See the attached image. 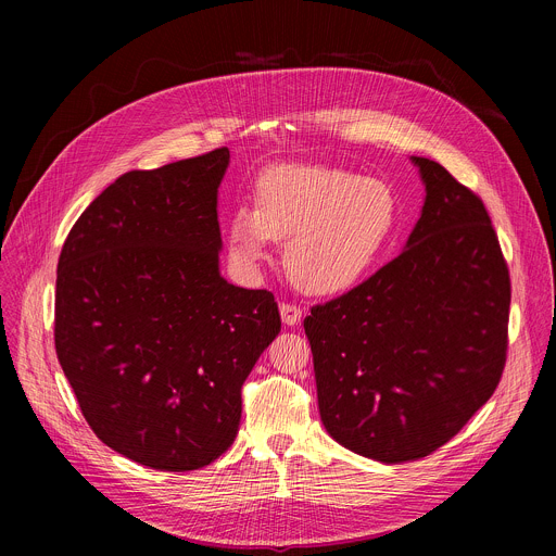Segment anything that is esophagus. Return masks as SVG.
<instances>
[{"mask_svg":"<svg viewBox=\"0 0 556 556\" xmlns=\"http://www.w3.org/2000/svg\"><path fill=\"white\" fill-rule=\"evenodd\" d=\"M279 312H281V321L286 326H296L301 321V314H303V309L294 303H281Z\"/></svg>","mask_w":556,"mask_h":556,"instance_id":"esophagus-1","label":"esophagus"}]
</instances>
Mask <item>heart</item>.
Wrapping results in <instances>:
<instances>
[{"mask_svg": "<svg viewBox=\"0 0 556 556\" xmlns=\"http://www.w3.org/2000/svg\"><path fill=\"white\" fill-rule=\"evenodd\" d=\"M255 208L228 217V247L253 266L273 240L286 244L290 279L307 294H339L374 266L399 222V202L380 180L319 165H275L255 182Z\"/></svg>", "mask_w": 556, "mask_h": 556, "instance_id": "1", "label": "heart"}]
</instances>
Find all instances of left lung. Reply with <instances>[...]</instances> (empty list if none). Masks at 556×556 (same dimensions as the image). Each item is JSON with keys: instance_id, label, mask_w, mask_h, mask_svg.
<instances>
[{"instance_id": "8db88e82", "label": "left lung", "mask_w": 556, "mask_h": 556, "mask_svg": "<svg viewBox=\"0 0 556 556\" xmlns=\"http://www.w3.org/2000/svg\"><path fill=\"white\" fill-rule=\"evenodd\" d=\"M412 161L427 198L407 249L303 321L328 433L384 464L457 435L508 352L510 275L482 198L440 163Z\"/></svg>"}]
</instances>
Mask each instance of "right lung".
<instances>
[{"label": "right lung", "instance_id": "right-lung-1", "mask_svg": "<svg viewBox=\"0 0 556 556\" xmlns=\"http://www.w3.org/2000/svg\"><path fill=\"white\" fill-rule=\"evenodd\" d=\"M228 149L127 172L72 226L56 266L54 348L101 442L157 470L217 459L242 384L281 330L275 294L219 277Z\"/></svg>", "mask_w": 556, "mask_h": 556}]
</instances>
